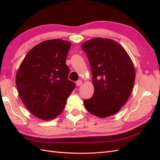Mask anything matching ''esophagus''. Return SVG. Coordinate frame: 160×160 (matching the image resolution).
I'll use <instances>...</instances> for the list:
<instances>
[{
  "instance_id": "esophagus-1",
  "label": "esophagus",
  "mask_w": 160,
  "mask_h": 160,
  "mask_svg": "<svg viewBox=\"0 0 160 160\" xmlns=\"http://www.w3.org/2000/svg\"><path fill=\"white\" fill-rule=\"evenodd\" d=\"M82 84V80H78L76 82V85L78 87H80Z\"/></svg>"
}]
</instances>
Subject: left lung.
Returning <instances> with one entry per match:
<instances>
[{
  "label": "left lung",
  "mask_w": 160,
  "mask_h": 160,
  "mask_svg": "<svg viewBox=\"0 0 160 160\" xmlns=\"http://www.w3.org/2000/svg\"><path fill=\"white\" fill-rule=\"evenodd\" d=\"M89 58L93 97L84 100L87 111L100 118L113 115L128 101L135 80L132 61L124 47L109 38H96L82 44Z\"/></svg>",
  "instance_id": "obj_1"
}]
</instances>
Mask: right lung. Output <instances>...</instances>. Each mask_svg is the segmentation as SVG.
<instances>
[{
	"label": "right lung",
	"instance_id": "right-lung-1",
	"mask_svg": "<svg viewBox=\"0 0 160 160\" xmlns=\"http://www.w3.org/2000/svg\"><path fill=\"white\" fill-rule=\"evenodd\" d=\"M70 42L45 40L29 51L16 76L19 96L30 113L40 120H52L62 113L75 88L68 80L66 64Z\"/></svg>",
	"mask_w": 160,
	"mask_h": 160
}]
</instances>
